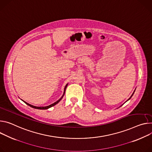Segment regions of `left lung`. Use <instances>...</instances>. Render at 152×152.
Segmentation results:
<instances>
[{"mask_svg": "<svg viewBox=\"0 0 152 152\" xmlns=\"http://www.w3.org/2000/svg\"><path fill=\"white\" fill-rule=\"evenodd\" d=\"M133 94H132V96H133ZM132 96H131V97H132ZM131 97H130V98H129V99H128V100H129V99H130V98H131ZM128 100H127V101H128Z\"/></svg>", "mask_w": 152, "mask_h": 152, "instance_id": "obj_1", "label": "left lung"}]
</instances>
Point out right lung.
Returning a JSON list of instances; mask_svg holds the SVG:
<instances>
[{"instance_id":"add662e5","label":"right lung","mask_w":152,"mask_h":152,"mask_svg":"<svg viewBox=\"0 0 152 152\" xmlns=\"http://www.w3.org/2000/svg\"><path fill=\"white\" fill-rule=\"evenodd\" d=\"M67 86H68V84H66V86H65V88H64V94L65 93V90H66V87H67ZM63 95V96H64ZM63 96H62V97L60 99H59L58 101H57L56 102H55L54 103H53V104H51V105H48V106H46V107H36V106H34V105H31V104H28V103H27V102H25V101H23H23L26 104H27L28 105H29L30 107H32V108H36V109H40V110H46V109H48V108H50V107H53V106H54V105H55L56 104H57L61 99H62V98H63Z\"/></svg>"}]
</instances>
